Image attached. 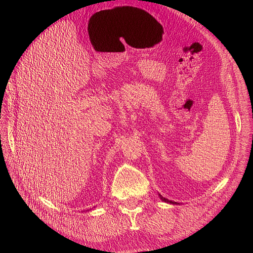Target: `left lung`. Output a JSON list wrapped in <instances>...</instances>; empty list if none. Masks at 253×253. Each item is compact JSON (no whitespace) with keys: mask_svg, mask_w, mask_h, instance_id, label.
Returning a JSON list of instances; mask_svg holds the SVG:
<instances>
[{"mask_svg":"<svg viewBox=\"0 0 253 253\" xmlns=\"http://www.w3.org/2000/svg\"><path fill=\"white\" fill-rule=\"evenodd\" d=\"M158 195H159V198H160V200H162V201H163V202H165V203L171 204V205H179L178 203H176V202H173V201H169V200H168V198L164 197L163 195H160V194H158Z\"/></svg>","mask_w":253,"mask_h":253,"instance_id":"left-lung-1","label":"left lung"}]
</instances>
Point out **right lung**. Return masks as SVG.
<instances>
[{
	"mask_svg": "<svg viewBox=\"0 0 253 253\" xmlns=\"http://www.w3.org/2000/svg\"><path fill=\"white\" fill-rule=\"evenodd\" d=\"M87 211H88V210H87Z\"/></svg>",
	"mask_w": 253,
	"mask_h": 253,
	"instance_id": "obj_1",
	"label": "right lung"
}]
</instances>
